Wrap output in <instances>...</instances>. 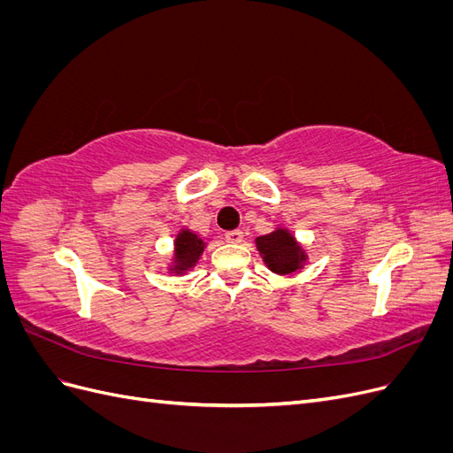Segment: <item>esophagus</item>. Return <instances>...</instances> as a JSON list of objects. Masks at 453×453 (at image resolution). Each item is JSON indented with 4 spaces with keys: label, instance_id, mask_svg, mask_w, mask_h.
Masks as SVG:
<instances>
[{
    "label": "esophagus",
    "instance_id": "obj_1",
    "mask_svg": "<svg viewBox=\"0 0 453 453\" xmlns=\"http://www.w3.org/2000/svg\"><path fill=\"white\" fill-rule=\"evenodd\" d=\"M225 238L228 243H240L243 240V232L242 230H228Z\"/></svg>",
    "mask_w": 453,
    "mask_h": 453
}]
</instances>
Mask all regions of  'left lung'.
<instances>
[{"label":"left lung","mask_w":453,"mask_h":453,"mask_svg":"<svg viewBox=\"0 0 453 453\" xmlns=\"http://www.w3.org/2000/svg\"><path fill=\"white\" fill-rule=\"evenodd\" d=\"M257 248L268 268L276 273H291L303 263V251L287 230H276L257 238Z\"/></svg>","instance_id":"8db88e82"}]
</instances>
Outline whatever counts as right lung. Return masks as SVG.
Instances as JSON below:
<instances>
[{"mask_svg": "<svg viewBox=\"0 0 453 453\" xmlns=\"http://www.w3.org/2000/svg\"><path fill=\"white\" fill-rule=\"evenodd\" d=\"M203 251V242L193 234V232L183 230L175 240V257H177V272H183L193 266L200 253Z\"/></svg>", "mask_w": 453, "mask_h": 453, "instance_id": "add662e5", "label": "right lung"}]
</instances>
